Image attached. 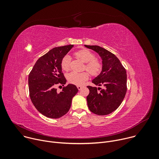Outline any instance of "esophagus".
Instances as JSON below:
<instances>
[{
    "instance_id": "34e87169",
    "label": "esophagus",
    "mask_w": 159,
    "mask_h": 159,
    "mask_svg": "<svg viewBox=\"0 0 159 159\" xmlns=\"http://www.w3.org/2000/svg\"><path fill=\"white\" fill-rule=\"evenodd\" d=\"M77 89H78L79 90H80V89L82 88V86H80V85H77Z\"/></svg>"
}]
</instances>
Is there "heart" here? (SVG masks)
I'll return each mask as SVG.
<instances>
[{"label": "heart", "instance_id": "1", "mask_svg": "<svg viewBox=\"0 0 159 159\" xmlns=\"http://www.w3.org/2000/svg\"><path fill=\"white\" fill-rule=\"evenodd\" d=\"M75 55L80 58L85 63V69L93 75H98L102 69V64L98 59L96 58L95 55L87 49H82L75 53ZM70 57L65 55L61 60V67L64 71H68L70 69ZM89 79V74L87 72L80 73L72 72L66 75V79L69 82L80 85L84 84Z\"/></svg>", "mask_w": 159, "mask_h": 159}]
</instances>
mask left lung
<instances>
[{
	"instance_id": "left-lung-1",
	"label": "left lung",
	"mask_w": 159,
	"mask_h": 159,
	"mask_svg": "<svg viewBox=\"0 0 159 159\" xmlns=\"http://www.w3.org/2000/svg\"><path fill=\"white\" fill-rule=\"evenodd\" d=\"M98 53L102 59V71L92 80L100 87L87 86V96L89 110L98 115H107L115 111L123 102L126 93L127 75L120 60L111 52L96 45H84ZM101 89L99 92L98 89Z\"/></svg>"
}]
</instances>
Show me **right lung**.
I'll use <instances>...</instances> for the list:
<instances>
[{
    "instance_id": "right-lung-1",
    "label": "right lung",
    "mask_w": 159,
    "mask_h": 159,
    "mask_svg": "<svg viewBox=\"0 0 159 159\" xmlns=\"http://www.w3.org/2000/svg\"><path fill=\"white\" fill-rule=\"evenodd\" d=\"M74 44L55 47L41 57L29 74L30 96L36 109L47 118H59L69 111L72 98L79 91L74 84H68L57 93L55 85H64L66 80L61 61Z\"/></svg>"
}]
</instances>
